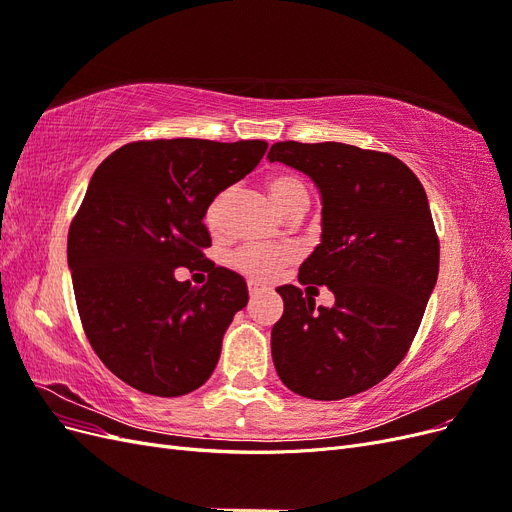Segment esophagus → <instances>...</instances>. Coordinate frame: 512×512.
I'll return each instance as SVG.
<instances>
[{
	"instance_id": "obj_1",
	"label": "esophagus",
	"mask_w": 512,
	"mask_h": 512,
	"mask_svg": "<svg viewBox=\"0 0 512 512\" xmlns=\"http://www.w3.org/2000/svg\"><path fill=\"white\" fill-rule=\"evenodd\" d=\"M247 290H250V297H252V299L260 297L262 292H267V288H265V286H262V284H256V282H250V284H247Z\"/></svg>"
}]
</instances>
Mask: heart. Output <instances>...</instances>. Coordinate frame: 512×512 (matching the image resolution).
Wrapping results in <instances>:
<instances>
[{
	"label": "heart",
	"instance_id": "b5f03b06",
	"mask_svg": "<svg viewBox=\"0 0 512 512\" xmlns=\"http://www.w3.org/2000/svg\"><path fill=\"white\" fill-rule=\"evenodd\" d=\"M267 188H269L273 203L284 213H288L294 205H299V203H303V200H307V190H305L303 181L294 175H286V173L273 175L267 181ZM226 198H228V192H220L207 205L205 224L211 230H218L222 224ZM290 260H292V252L288 250V247L245 245V247H241V250L232 254L230 265L237 271H241L243 275L252 277V280L267 282V280H271V277L280 273Z\"/></svg>",
	"mask_w": 512,
	"mask_h": 512
}]
</instances>
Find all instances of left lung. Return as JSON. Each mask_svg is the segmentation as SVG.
<instances>
[{
    "label": "left lung",
    "mask_w": 512,
    "mask_h": 512,
    "mask_svg": "<svg viewBox=\"0 0 512 512\" xmlns=\"http://www.w3.org/2000/svg\"><path fill=\"white\" fill-rule=\"evenodd\" d=\"M322 196V241L299 282L329 286L333 307L286 284L273 324L277 376L301 397L335 401L382 382L404 359L438 280L440 241L427 194L391 153L344 143H275L267 156ZM318 290V288H316Z\"/></svg>",
    "instance_id": "8db88e82"
}]
</instances>
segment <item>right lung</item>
<instances>
[{
    "label": "right lung",
    "mask_w": 512,
    "mask_h": 512,
    "mask_svg": "<svg viewBox=\"0 0 512 512\" xmlns=\"http://www.w3.org/2000/svg\"><path fill=\"white\" fill-rule=\"evenodd\" d=\"M267 147L160 138L123 145L96 168L68 230V267L91 348L132 389L179 397L213 374L247 286L205 258L203 218ZM177 266L207 270L208 284L177 283Z\"/></svg>",
    "instance_id": "obj_1"
}]
</instances>
